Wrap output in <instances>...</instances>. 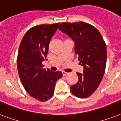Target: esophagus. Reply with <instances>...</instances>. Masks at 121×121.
Masks as SVG:
<instances>
[{
  "instance_id": "esophagus-1",
  "label": "esophagus",
  "mask_w": 121,
  "mask_h": 121,
  "mask_svg": "<svg viewBox=\"0 0 121 121\" xmlns=\"http://www.w3.org/2000/svg\"><path fill=\"white\" fill-rule=\"evenodd\" d=\"M62 74L63 76H66V75H68V73H67V72H62Z\"/></svg>"
}]
</instances>
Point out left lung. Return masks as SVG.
<instances>
[{"mask_svg": "<svg viewBox=\"0 0 121 121\" xmlns=\"http://www.w3.org/2000/svg\"><path fill=\"white\" fill-rule=\"evenodd\" d=\"M58 28L75 42V53L83 66V73H77L78 81L70 90L76 97H88L97 90L104 75L106 44L99 31L86 22H62Z\"/></svg>", "mask_w": 121, "mask_h": 121, "instance_id": "obj_1", "label": "left lung"}]
</instances>
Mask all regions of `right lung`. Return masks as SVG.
<instances>
[{"instance_id": "obj_1", "label": "right lung", "mask_w": 121, "mask_h": 121, "mask_svg": "<svg viewBox=\"0 0 121 121\" xmlns=\"http://www.w3.org/2000/svg\"><path fill=\"white\" fill-rule=\"evenodd\" d=\"M59 24L32 27L26 33L19 48L17 64L20 79L27 93L39 101H46L53 96L56 82L62 77L61 72L44 69L42 65Z\"/></svg>"}]
</instances>
